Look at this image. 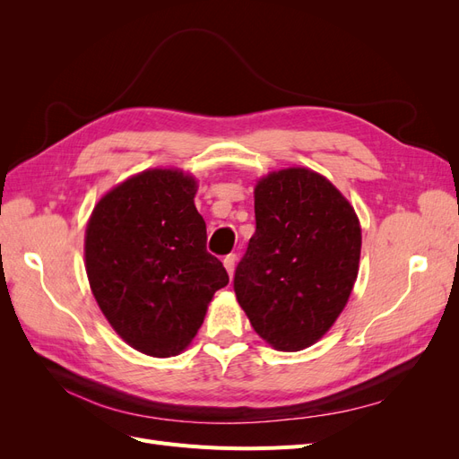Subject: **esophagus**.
<instances>
[{
    "mask_svg": "<svg viewBox=\"0 0 459 459\" xmlns=\"http://www.w3.org/2000/svg\"><path fill=\"white\" fill-rule=\"evenodd\" d=\"M235 262H238V255H235V253H231V255H228V256H224V266H226V270H228L230 277L233 275Z\"/></svg>",
    "mask_w": 459,
    "mask_h": 459,
    "instance_id": "34e87169",
    "label": "esophagus"
}]
</instances>
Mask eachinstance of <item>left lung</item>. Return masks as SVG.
Here are the masks:
<instances>
[{"mask_svg": "<svg viewBox=\"0 0 459 459\" xmlns=\"http://www.w3.org/2000/svg\"><path fill=\"white\" fill-rule=\"evenodd\" d=\"M256 231L235 268L233 289L258 335L297 352L322 339L349 302L362 230L351 203L308 169L262 178Z\"/></svg>", "mask_w": 459, "mask_h": 459, "instance_id": "1", "label": "left lung"}]
</instances>
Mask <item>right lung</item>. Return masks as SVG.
I'll return each mask as SVG.
<instances>
[{"instance_id": "1", "label": "right lung", "mask_w": 459, "mask_h": 459, "mask_svg": "<svg viewBox=\"0 0 459 459\" xmlns=\"http://www.w3.org/2000/svg\"><path fill=\"white\" fill-rule=\"evenodd\" d=\"M195 178L145 170L95 204L86 228L93 297L118 335L155 358L182 352L230 277L206 251Z\"/></svg>"}]
</instances>
